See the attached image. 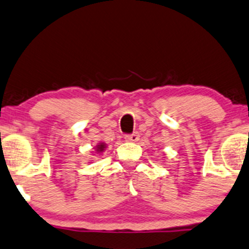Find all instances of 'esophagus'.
Here are the masks:
<instances>
[{
	"label": "esophagus",
	"mask_w": 249,
	"mask_h": 249,
	"mask_svg": "<svg viewBox=\"0 0 249 249\" xmlns=\"http://www.w3.org/2000/svg\"><path fill=\"white\" fill-rule=\"evenodd\" d=\"M124 140L127 141V142H137V141L140 140V135L137 133H134V134H130V135H125Z\"/></svg>",
	"instance_id": "esophagus-1"
}]
</instances>
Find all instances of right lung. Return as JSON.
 Returning <instances> with one entry per match:
<instances>
[{
    "instance_id": "obj_1",
    "label": "right lung",
    "mask_w": 249,
    "mask_h": 249,
    "mask_svg": "<svg viewBox=\"0 0 249 249\" xmlns=\"http://www.w3.org/2000/svg\"><path fill=\"white\" fill-rule=\"evenodd\" d=\"M104 148H105V144L101 143V144H99V145L97 146V150H98V151H103Z\"/></svg>"
}]
</instances>
